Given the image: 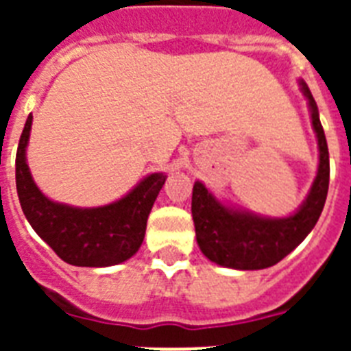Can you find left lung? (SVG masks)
Wrapping results in <instances>:
<instances>
[{"mask_svg": "<svg viewBox=\"0 0 351 351\" xmlns=\"http://www.w3.org/2000/svg\"><path fill=\"white\" fill-rule=\"evenodd\" d=\"M319 142V169L308 197L297 213L286 219H266L219 202L202 182L193 186L191 213L197 242L209 261L233 269H264L275 266L308 237L321 217L330 184V154L319 109L308 85L300 80Z\"/></svg>", "mask_w": 351, "mask_h": 351, "instance_id": "8db88e82", "label": "left lung"}]
</instances>
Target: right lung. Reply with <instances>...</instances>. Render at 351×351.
Instances as JSON below:
<instances>
[{"mask_svg": "<svg viewBox=\"0 0 351 351\" xmlns=\"http://www.w3.org/2000/svg\"><path fill=\"white\" fill-rule=\"evenodd\" d=\"M32 114L21 132L16 154V189L32 230L51 245L62 261L73 266L106 267L131 258L143 242L147 217L167 176L153 173L131 193L101 208H73L52 202L30 176L27 143Z\"/></svg>", "mask_w": 351, "mask_h": 351, "instance_id": "right-lung-1", "label": "right lung"}]
</instances>
